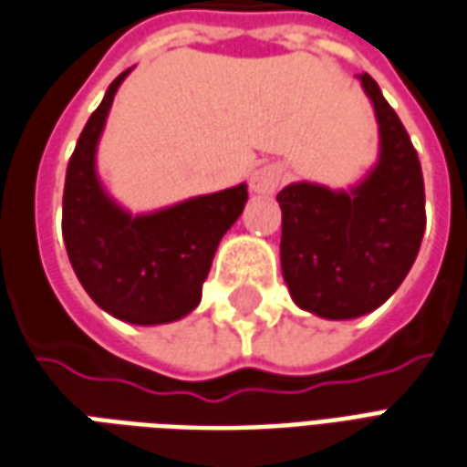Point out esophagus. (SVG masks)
Listing matches in <instances>:
<instances>
[{
  "instance_id": "esophagus-1",
  "label": "esophagus",
  "mask_w": 467,
  "mask_h": 467,
  "mask_svg": "<svg viewBox=\"0 0 467 467\" xmlns=\"http://www.w3.org/2000/svg\"><path fill=\"white\" fill-rule=\"evenodd\" d=\"M286 181V171L281 163H266L251 173V191L254 193H274Z\"/></svg>"
}]
</instances>
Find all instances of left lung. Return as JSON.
<instances>
[{
  "label": "left lung",
  "mask_w": 467,
  "mask_h": 467,
  "mask_svg": "<svg viewBox=\"0 0 467 467\" xmlns=\"http://www.w3.org/2000/svg\"><path fill=\"white\" fill-rule=\"evenodd\" d=\"M379 125V161L347 191L292 183L281 191V274L289 294L324 319H355L385 304L415 264L425 234L418 150L369 75H359Z\"/></svg>",
  "instance_id": "1"
}]
</instances>
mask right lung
I'll return each mask as SVG.
<instances>
[{
  "label": "right lung",
  "instance_id": "1",
  "mask_svg": "<svg viewBox=\"0 0 467 467\" xmlns=\"http://www.w3.org/2000/svg\"><path fill=\"white\" fill-rule=\"evenodd\" d=\"M128 72L110 82L69 158L62 236L72 269L100 309L130 324H168L198 306L218 241L241 216L249 191L241 183L145 216L118 206L98 181L95 153Z\"/></svg>",
  "mask_w": 467,
  "mask_h": 467
}]
</instances>
